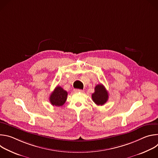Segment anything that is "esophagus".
<instances>
[{"instance_id":"obj_1","label":"esophagus","mask_w":158,"mask_h":158,"mask_svg":"<svg viewBox=\"0 0 158 158\" xmlns=\"http://www.w3.org/2000/svg\"><path fill=\"white\" fill-rule=\"evenodd\" d=\"M74 93H83L84 91L82 89H76L74 90Z\"/></svg>"}]
</instances>
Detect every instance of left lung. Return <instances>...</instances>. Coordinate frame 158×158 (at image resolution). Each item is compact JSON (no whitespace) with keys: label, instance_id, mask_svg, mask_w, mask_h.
<instances>
[{"label":"left lung","instance_id":"1","mask_svg":"<svg viewBox=\"0 0 158 158\" xmlns=\"http://www.w3.org/2000/svg\"><path fill=\"white\" fill-rule=\"evenodd\" d=\"M94 93L92 94L93 101L98 106L104 105L108 100V93L102 84H98L94 88Z\"/></svg>","mask_w":158,"mask_h":158}]
</instances>
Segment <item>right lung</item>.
Masks as SVG:
<instances>
[{
    "instance_id": "right-lung-1",
    "label": "right lung",
    "mask_w": 158,
    "mask_h": 158,
    "mask_svg": "<svg viewBox=\"0 0 158 158\" xmlns=\"http://www.w3.org/2000/svg\"><path fill=\"white\" fill-rule=\"evenodd\" d=\"M67 93L61 87L57 86L49 97V101L52 106H61L67 99Z\"/></svg>"
}]
</instances>
